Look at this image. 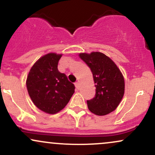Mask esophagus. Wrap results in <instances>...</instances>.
Returning a JSON list of instances; mask_svg holds the SVG:
<instances>
[{"label": "esophagus", "instance_id": "1", "mask_svg": "<svg viewBox=\"0 0 155 155\" xmlns=\"http://www.w3.org/2000/svg\"><path fill=\"white\" fill-rule=\"evenodd\" d=\"M75 86H76V88L79 90V82H78V81H76V82H75Z\"/></svg>", "mask_w": 155, "mask_h": 155}]
</instances>
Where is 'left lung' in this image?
Here are the masks:
<instances>
[{
	"instance_id": "obj_1",
	"label": "left lung",
	"mask_w": 155,
	"mask_h": 155,
	"mask_svg": "<svg viewBox=\"0 0 155 155\" xmlns=\"http://www.w3.org/2000/svg\"><path fill=\"white\" fill-rule=\"evenodd\" d=\"M79 57L92 73L95 95L87 101L89 110L98 116L114 111L123 97L124 80L117 65L106 54L98 51L81 53Z\"/></svg>"
}]
</instances>
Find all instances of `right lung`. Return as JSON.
Instances as JSON below:
<instances>
[{"label": "right lung", "instance_id": "obj_1", "mask_svg": "<svg viewBox=\"0 0 155 155\" xmlns=\"http://www.w3.org/2000/svg\"><path fill=\"white\" fill-rule=\"evenodd\" d=\"M62 54L41 57L31 68L26 85L28 94L37 108L54 114L61 111L74 93L75 86L58 69Z\"/></svg>", "mask_w": 155, "mask_h": 155}]
</instances>
